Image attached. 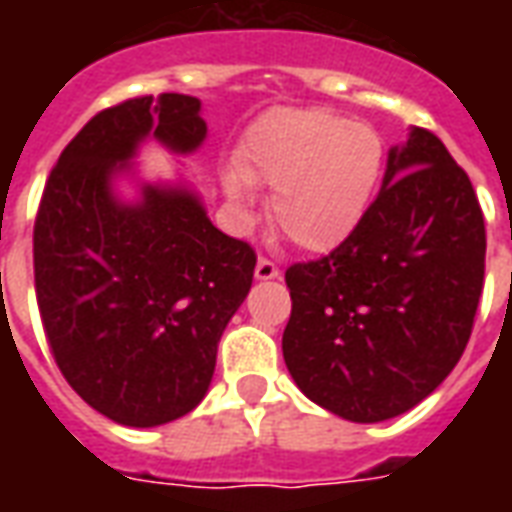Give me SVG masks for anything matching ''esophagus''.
Wrapping results in <instances>:
<instances>
[{"instance_id":"34e87169","label":"esophagus","mask_w":512,"mask_h":512,"mask_svg":"<svg viewBox=\"0 0 512 512\" xmlns=\"http://www.w3.org/2000/svg\"><path fill=\"white\" fill-rule=\"evenodd\" d=\"M255 277L260 279V282H266V279H277L279 277L277 263H271L268 257H260L255 266Z\"/></svg>"}]
</instances>
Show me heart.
<instances>
[{
    "instance_id": "1",
    "label": "heart",
    "mask_w": 512,
    "mask_h": 512,
    "mask_svg": "<svg viewBox=\"0 0 512 512\" xmlns=\"http://www.w3.org/2000/svg\"><path fill=\"white\" fill-rule=\"evenodd\" d=\"M376 128L326 109H271L249 128L224 194L252 211V189H271V219L307 252H329L365 222L384 175Z\"/></svg>"
}]
</instances>
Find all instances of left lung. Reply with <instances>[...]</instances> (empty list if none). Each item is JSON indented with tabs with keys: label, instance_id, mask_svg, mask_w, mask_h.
Listing matches in <instances>:
<instances>
[{
	"label": "left lung",
	"instance_id": "8db88e82",
	"mask_svg": "<svg viewBox=\"0 0 512 512\" xmlns=\"http://www.w3.org/2000/svg\"><path fill=\"white\" fill-rule=\"evenodd\" d=\"M485 274V222L472 180L439 136L411 128L356 233L285 271L290 376L351 422L414 408L458 365Z\"/></svg>",
	"mask_w": 512,
	"mask_h": 512
}]
</instances>
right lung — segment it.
<instances>
[{"label":"right lung","mask_w":512,"mask_h":512,"mask_svg":"<svg viewBox=\"0 0 512 512\" xmlns=\"http://www.w3.org/2000/svg\"><path fill=\"white\" fill-rule=\"evenodd\" d=\"M205 134L191 95L109 106L62 150L35 219L51 354L84 403L128 428H156L200 403L255 277V249L213 227L197 191L142 183L136 202L115 194L147 136L186 156Z\"/></svg>","instance_id":"right-lung-1"}]
</instances>
